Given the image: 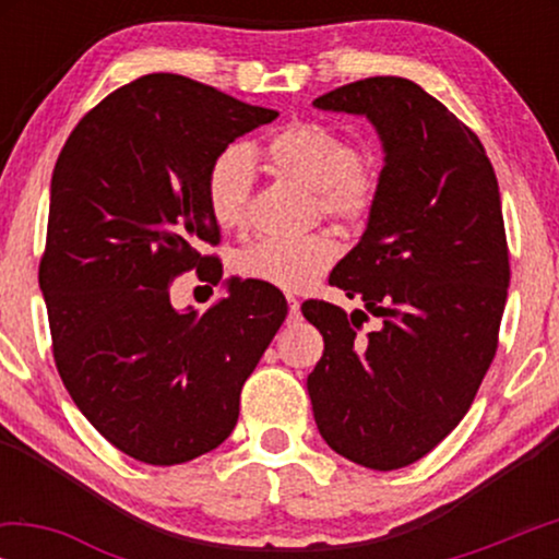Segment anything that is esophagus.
I'll return each mask as SVG.
<instances>
[{
	"label": "esophagus",
	"mask_w": 559,
	"mask_h": 559,
	"mask_svg": "<svg viewBox=\"0 0 559 559\" xmlns=\"http://www.w3.org/2000/svg\"><path fill=\"white\" fill-rule=\"evenodd\" d=\"M287 305H289V323H297V320H300V300L289 295Z\"/></svg>",
	"instance_id": "obj_1"
}]
</instances>
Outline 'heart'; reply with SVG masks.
Wrapping results in <instances>:
<instances>
[{
	"label": "heart",
	"mask_w": 559,
	"mask_h": 559,
	"mask_svg": "<svg viewBox=\"0 0 559 559\" xmlns=\"http://www.w3.org/2000/svg\"><path fill=\"white\" fill-rule=\"evenodd\" d=\"M266 167L280 178L318 195L325 216L358 224L377 201V170L356 159L354 144L320 121H295L264 144ZM254 165L243 147H228L205 173V201L213 221L226 231L249 221V195ZM338 257V243L328 234L302 239H264L241 251L236 272L287 293L310 287Z\"/></svg>",
	"instance_id": "b5f03b06"
}]
</instances>
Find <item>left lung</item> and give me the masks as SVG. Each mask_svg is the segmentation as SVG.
<instances>
[{
	"instance_id": "8db88e82",
	"label": "left lung",
	"mask_w": 559,
	"mask_h": 559,
	"mask_svg": "<svg viewBox=\"0 0 559 559\" xmlns=\"http://www.w3.org/2000/svg\"><path fill=\"white\" fill-rule=\"evenodd\" d=\"M312 106L364 117L384 152L361 239L331 272L364 310L302 305L325 343L312 415L338 455L404 468L453 432L493 361L509 287L499 182L478 136L415 81L373 75ZM366 311L382 325L364 340Z\"/></svg>"
}]
</instances>
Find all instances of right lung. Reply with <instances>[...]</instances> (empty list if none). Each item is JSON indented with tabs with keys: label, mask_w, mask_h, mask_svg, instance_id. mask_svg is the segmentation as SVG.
<instances>
[{
	"label": "right lung",
	"mask_w": 559,
	"mask_h": 559,
	"mask_svg": "<svg viewBox=\"0 0 559 559\" xmlns=\"http://www.w3.org/2000/svg\"><path fill=\"white\" fill-rule=\"evenodd\" d=\"M277 117L150 73L91 109L60 152L40 262L58 373L83 417L134 461L178 465L218 448L287 316L280 289L257 280H231L205 312L170 302L180 272L221 280L216 259L201 257L218 241L211 163Z\"/></svg>",
	"instance_id": "right-lung-1"
}]
</instances>
